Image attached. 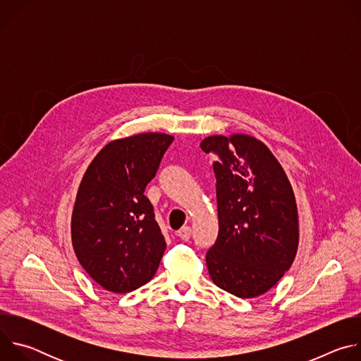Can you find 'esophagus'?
<instances>
[{
	"label": "esophagus",
	"instance_id": "esophagus-1",
	"mask_svg": "<svg viewBox=\"0 0 361 361\" xmlns=\"http://www.w3.org/2000/svg\"><path fill=\"white\" fill-rule=\"evenodd\" d=\"M177 235H178L181 240H184V241L190 240V237H191V227L184 226V227L177 233Z\"/></svg>",
	"mask_w": 361,
	"mask_h": 361
}]
</instances>
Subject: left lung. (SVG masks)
Wrapping results in <instances>:
<instances>
[{
  "instance_id": "1",
  "label": "left lung",
  "mask_w": 361,
  "mask_h": 361,
  "mask_svg": "<svg viewBox=\"0 0 361 361\" xmlns=\"http://www.w3.org/2000/svg\"><path fill=\"white\" fill-rule=\"evenodd\" d=\"M219 157V235L207 251L213 283L240 298L267 293L291 267L298 216L291 184L264 142L245 134L212 135L200 144Z\"/></svg>"
}]
</instances>
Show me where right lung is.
Wrapping results in <instances>:
<instances>
[{"label": "right lung", "instance_id": "obj_1", "mask_svg": "<svg viewBox=\"0 0 361 361\" xmlns=\"http://www.w3.org/2000/svg\"><path fill=\"white\" fill-rule=\"evenodd\" d=\"M174 137L142 133L114 140L88 166L74 204L71 240L88 276L113 293H128L156 274L166 250L144 195Z\"/></svg>", "mask_w": 361, "mask_h": 361}]
</instances>
